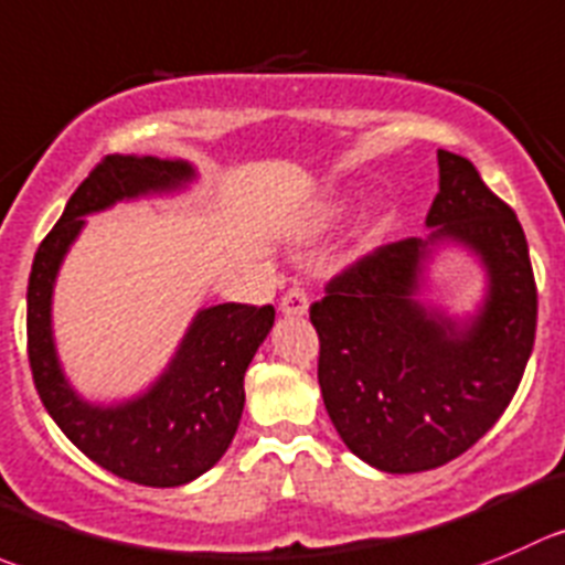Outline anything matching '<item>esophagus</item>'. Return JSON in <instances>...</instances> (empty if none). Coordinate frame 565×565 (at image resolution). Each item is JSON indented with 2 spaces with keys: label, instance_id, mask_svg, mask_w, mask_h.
I'll return each mask as SVG.
<instances>
[{
  "label": "esophagus",
  "instance_id": "34e87169",
  "mask_svg": "<svg viewBox=\"0 0 565 565\" xmlns=\"http://www.w3.org/2000/svg\"><path fill=\"white\" fill-rule=\"evenodd\" d=\"M309 311V295L300 287H292L284 292L281 298V315L284 317H303Z\"/></svg>",
  "mask_w": 565,
  "mask_h": 565
}]
</instances>
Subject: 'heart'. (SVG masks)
I'll return each mask as SVG.
<instances>
[{
  "label": "heart",
  "instance_id": "obj_1",
  "mask_svg": "<svg viewBox=\"0 0 565 565\" xmlns=\"http://www.w3.org/2000/svg\"><path fill=\"white\" fill-rule=\"evenodd\" d=\"M344 210H348V206H344V201H337V204H331V206H326V210L320 212V217H317V223H331V221H337V217H342L344 215Z\"/></svg>",
  "mask_w": 565,
  "mask_h": 565
}]
</instances>
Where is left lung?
Instances as JSON below:
<instances>
[{
  "label": "left lung",
  "mask_w": 565,
  "mask_h": 565,
  "mask_svg": "<svg viewBox=\"0 0 565 565\" xmlns=\"http://www.w3.org/2000/svg\"><path fill=\"white\" fill-rule=\"evenodd\" d=\"M425 237L372 250L311 306L317 381L348 450L388 475L428 472L467 452L516 394L535 342L527 239L467 157L439 149ZM445 247L487 273L484 300L458 318L420 298Z\"/></svg>",
  "instance_id": "8db88e82"
}]
</instances>
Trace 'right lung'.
I'll list each match as a JSON object with an SVG mask.
<instances>
[{
  "label": "right lung",
  "mask_w": 565,
  "mask_h": 565,
  "mask_svg": "<svg viewBox=\"0 0 565 565\" xmlns=\"http://www.w3.org/2000/svg\"><path fill=\"white\" fill-rule=\"evenodd\" d=\"M199 179L188 160L113 154L76 188L63 217L38 245L26 287V353L49 416L76 450L118 478L173 489L210 472L237 434L245 370L270 333L273 306L199 309L162 375L118 403L85 399L60 364L52 328L54 281L85 217L120 201L184 193Z\"/></svg>",
  "instance_id": "1"
}]
</instances>
